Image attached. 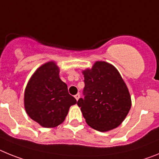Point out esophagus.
I'll return each instance as SVG.
<instances>
[{"label":"esophagus","instance_id":"esophagus-1","mask_svg":"<svg viewBox=\"0 0 159 159\" xmlns=\"http://www.w3.org/2000/svg\"><path fill=\"white\" fill-rule=\"evenodd\" d=\"M74 97H75L76 100H77V101H78V99L80 98V94H79V93H78V94H76L75 96H74Z\"/></svg>","mask_w":159,"mask_h":159}]
</instances>
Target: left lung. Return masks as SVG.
<instances>
[{
  "label": "left lung",
  "mask_w": 159,
  "mask_h": 159,
  "mask_svg": "<svg viewBox=\"0 0 159 159\" xmlns=\"http://www.w3.org/2000/svg\"><path fill=\"white\" fill-rule=\"evenodd\" d=\"M85 98L78 101L86 123L106 132L119 126L131 107L127 85L118 70L106 61H95L92 68L82 70Z\"/></svg>",
  "instance_id": "obj_1"
}]
</instances>
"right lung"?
<instances>
[{
	"instance_id": "obj_1",
	"label": "right lung",
	"mask_w": 159,
	"mask_h": 159,
	"mask_svg": "<svg viewBox=\"0 0 159 159\" xmlns=\"http://www.w3.org/2000/svg\"><path fill=\"white\" fill-rule=\"evenodd\" d=\"M60 69L53 61L41 65L29 80L24 93L26 114L45 128H53L66 119L70 107L77 103L67 85L59 77Z\"/></svg>"
}]
</instances>
